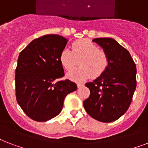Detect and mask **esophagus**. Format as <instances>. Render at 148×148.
I'll return each mask as SVG.
<instances>
[{"label":"esophagus","instance_id":"obj_1","mask_svg":"<svg viewBox=\"0 0 148 148\" xmlns=\"http://www.w3.org/2000/svg\"><path fill=\"white\" fill-rule=\"evenodd\" d=\"M83 83H80V82H78L77 83V87L78 88H80V87H82V86H83Z\"/></svg>","mask_w":148,"mask_h":148}]
</instances>
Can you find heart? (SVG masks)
Instances as JSON below:
<instances>
[{
  "instance_id": "b5f03b06",
  "label": "heart",
  "mask_w": 148,
  "mask_h": 148,
  "mask_svg": "<svg viewBox=\"0 0 148 148\" xmlns=\"http://www.w3.org/2000/svg\"><path fill=\"white\" fill-rule=\"evenodd\" d=\"M79 60L80 67L67 73V77L73 81H82L91 76L98 77L103 73L109 64L107 54L85 38L73 42L72 51L65 48L60 52L59 61L66 70L74 68Z\"/></svg>"
}]
</instances>
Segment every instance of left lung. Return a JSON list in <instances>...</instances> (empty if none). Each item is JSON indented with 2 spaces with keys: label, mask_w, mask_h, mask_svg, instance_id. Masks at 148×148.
<instances>
[{
  "label": "left lung",
  "mask_w": 148,
  "mask_h": 148,
  "mask_svg": "<svg viewBox=\"0 0 148 148\" xmlns=\"http://www.w3.org/2000/svg\"><path fill=\"white\" fill-rule=\"evenodd\" d=\"M107 54L109 64L103 73L86 83L90 90L83 102L87 113L95 120L110 123L127 110L137 86V68L130 52L111 38H94Z\"/></svg>",
  "instance_id": "left-lung-1"
}]
</instances>
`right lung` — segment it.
<instances>
[{
    "label": "right lung",
    "instance_id": "obj_1",
    "mask_svg": "<svg viewBox=\"0 0 148 148\" xmlns=\"http://www.w3.org/2000/svg\"><path fill=\"white\" fill-rule=\"evenodd\" d=\"M68 39L58 35L36 38L19 54L15 70L17 102L34 121L44 122L59 114L67 94L75 91V82L66 79L59 61Z\"/></svg>",
    "mask_w": 148,
    "mask_h": 148
}]
</instances>
